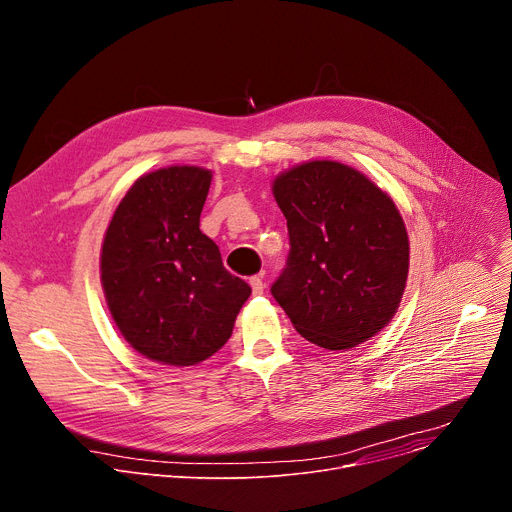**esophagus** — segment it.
I'll return each instance as SVG.
<instances>
[{
  "mask_svg": "<svg viewBox=\"0 0 512 512\" xmlns=\"http://www.w3.org/2000/svg\"><path fill=\"white\" fill-rule=\"evenodd\" d=\"M249 283H251V289H253V294H255V296H261V294H263L265 283H263L261 275H253V277L249 279Z\"/></svg>",
  "mask_w": 512,
  "mask_h": 512,
  "instance_id": "obj_1",
  "label": "esophagus"
}]
</instances>
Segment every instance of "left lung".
I'll use <instances>...</instances> for the list:
<instances>
[{
    "label": "left lung",
    "mask_w": 512,
    "mask_h": 512,
    "mask_svg": "<svg viewBox=\"0 0 512 512\" xmlns=\"http://www.w3.org/2000/svg\"><path fill=\"white\" fill-rule=\"evenodd\" d=\"M289 253L271 296L316 346L348 350L389 324L409 271L393 200L338 162H308L273 182Z\"/></svg>",
    "instance_id": "obj_1"
}]
</instances>
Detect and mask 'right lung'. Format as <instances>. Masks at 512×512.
<instances>
[{
    "label": "right lung",
    "instance_id": "obj_1",
    "mask_svg": "<svg viewBox=\"0 0 512 512\" xmlns=\"http://www.w3.org/2000/svg\"><path fill=\"white\" fill-rule=\"evenodd\" d=\"M210 178L194 166L141 176L103 241L101 281L115 324L139 354L174 367L221 348L251 296L200 231Z\"/></svg>",
    "mask_w": 512,
    "mask_h": 512
}]
</instances>
